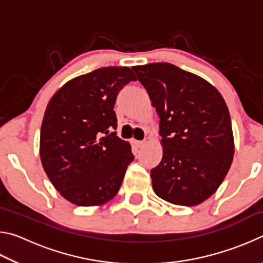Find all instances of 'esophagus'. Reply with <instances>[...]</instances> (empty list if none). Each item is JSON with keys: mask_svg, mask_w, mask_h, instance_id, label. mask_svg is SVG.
Here are the masks:
<instances>
[{"mask_svg": "<svg viewBox=\"0 0 263 263\" xmlns=\"http://www.w3.org/2000/svg\"><path fill=\"white\" fill-rule=\"evenodd\" d=\"M135 144H136V146H137L138 148H142L145 146L146 141H144V140H137V141H135Z\"/></svg>", "mask_w": 263, "mask_h": 263, "instance_id": "34e87169", "label": "esophagus"}]
</instances>
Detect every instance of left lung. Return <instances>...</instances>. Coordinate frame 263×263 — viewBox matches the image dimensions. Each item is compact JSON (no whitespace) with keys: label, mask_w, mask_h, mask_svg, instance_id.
Segmentation results:
<instances>
[{"label":"left lung","mask_w":263,"mask_h":263,"mask_svg":"<svg viewBox=\"0 0 263 263\" xmlns=\"http://www.w3.org/2000/svg\"><path fill=\"white\" fill-rule=\"evenodd\" d=\"M132 69L160 117L163 154L151 171L154 193L176 205H197L218 189L232 163L228 105L208 81L175 65Z\"/></svg>","instance_id":"1"}]
</instances>
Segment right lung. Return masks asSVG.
<instances>
[{
	"label": "right lung",
	"instance_id": "1",
	"mask_svg": "<svg viewBox=\"0 0 263 263\" xmlns=\"http://www.w3.org/2000/svg\"><path fill=\"white\" fill-rule=\"evenodd\" d=\"M136 81L128 67H102L70 80L44 115L41 159L48 179L70 203L100 205L118 193L135 155L117 137L114 106L124 86Z\"/></svg>",
	"mask_w": 263,
	"mask_h": 263
}]
</instances>
